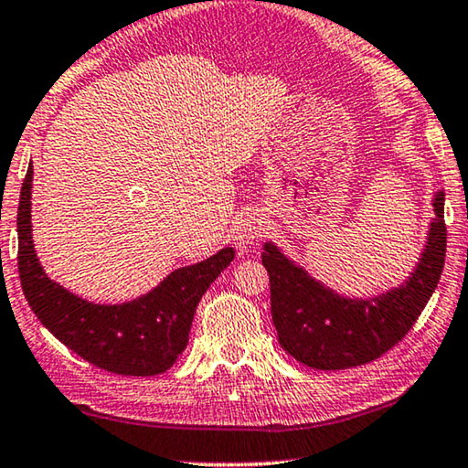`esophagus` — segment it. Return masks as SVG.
I'll return each mask as SVG.
<instances>
[{
    "label": "esophagus",
    "instance_id": "obj_1",
    "mask_svg": "<svg viewBox=\"0 0 468 468\" xmlns=\"http://www.w3.org/2000/svg\"><path fill=\"white\" fill-rule=\"evenodd\" d=\"M264 231H267V222H264L261 214H246L237 220L235 239L237 243H241V246H246V243L261 239Z\"/></svg>",
    "mask_w": 468,
    "mask_h": 468
}]
</instances>
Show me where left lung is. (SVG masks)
<instances>
[{
	"label": "left lung",
	"mask_w": 468,
	"mask_h": 468,
	"mask_svg": "<svg viewBox=\"0 0 468 468\" xmlns=\"http://www.w3.org/2000/svg\"><path fill=\"white\" fill-rule=\"evenodd\" d=\"M443 201L445 195L437 193L429 241L412 277L399 290L369 301H348L334 294L275 246L264 243L262 264L271 283V315L283 351L309 367L346 369L366 366L401 343L443 273L448 243Z\"/></svg>",
	"instance_id": "obj_1"
}]
</instances>
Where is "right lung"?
Here are the masks:
<instances>
[{
    "label": "right lung",
    "instance_id": "obj_1",
    "mask_svg": "<svg viewBox=\"0 0 468 468\" xmlns=\"http://www.w3.org/2000/svg\"><path fill=\"white\" fill-rule=\"evenodd\" d=\"M31 178L29 165L16 218L18 275L31 311L62 345L111 374L155 376L172 367L189 343L201 296L231 264L235 250L225 248L204 262L174 271L155 290L132 303H86L48 279L39 267L31 237Z\"/></svg>",
    "mask_w": 468,
    "mask_h": 468
}]
</instances>
